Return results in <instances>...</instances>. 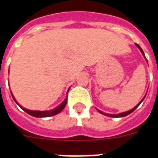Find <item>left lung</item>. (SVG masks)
Returning a JSON list of instances; mask_svg holds the SVG:
<instances>
[{"mask_svg":"<svg viewBox=\"0 0 158 158\" xmlns=\"http://www.w3.org/2000/svg\"><path fill=\"white\" fill-rule=\"evenodd\" d=\"M135 45L137 46L138 48H139V50L141 51V52H142V54L143 55V56H144V53H143V52L142 48H140V47H139V45H138V44H135ZM144 57H145V56H144ZM145 97H146V95H145V96L143 97V98L142 100H141V102H140L139 103H138L137 105L135 106V107L133 108V109H131V110H127V111H125V112L119 113V114H107V113L102 112V111H101V110H98V111H99V112H100V113H101V114H102V115H106V116H110V117H115V118H117V117H124V116H126V115H130V113H132L133 111H134V110H135V109H136V108H137L138 106H139L140 105V103H141V102H142L143 101V99H144Z\"/></svg>","mask_w":158,"mask_h":158,"instance_id":"left-lung-1","label":"left lung"}]
</instances>
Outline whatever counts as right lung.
Here are the masks:
<instances>
[{
  "instance_id": "obj_1",
  "label": "right lung",
  "mask_w": 158,
  "mask_h": 158,
  "mask_svg": "<svg viewBox=\"0 0 158 158\" xmlns=\"http://www.w3.org/2000/svg\"><path fill=\"white\" fill-rule=\"evenodd\" d=\"M11 95H12V97H13L14 100H15V102L16 103L18 104L19 106H20L22 109H23L25 112H27L28 114H29L30 115H32V116H34V117H50V116H52V115H56V114H58V113H60V111H61L64 108V106H65V105H66L67 103V98L64 100V102H62L60 105H59L57 107H56L55 109H53V110H44V111H42V110H28V109H26V108H23V106H21L19 104L16 102V100L15 99V98H14L13 94H11Z\"/></svg>"
}]
</instances>
